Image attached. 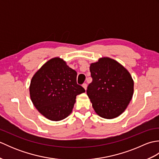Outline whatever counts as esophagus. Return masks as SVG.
<instances>
[{
	"instance_id": "34e87169",
	"label": "esophagus",
	"mask_w": 159,
	"mask_h": 159,
	"mask_svg": "<svg viewBox=\"0 0 159 159\" xmlns=\"http://www.w3.org/2000/svg\"><path fill=\"white\" fill-rule=\"evenodd\" d=\"M83 88L85 89V90L86 91V90H87V84H86V83H84L83 85Z\"/></svg>"
}]
</instances>
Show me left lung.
<instances>
[{
    "instance_id": "left-lung-1",
    "label": "left lung",
    "mask_w": 159,
    "mask_h": 159,
    "mask_svg": "<svg viewBox=\"0 0 159 159\" xmlns=\"http://www.w3.org/2000/svg\"><path fill=\"white\" fill-rule=\"evenodd\" d=\"M92 82L87 94L97 115L113 119L126 110L133 98L134 81L130 72L117 61L101 57L90 64Z\"/></svg>"
}]
</instances>
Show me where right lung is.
<instances>
[{"instance_id": "right-lung-1", "label": "right lung", "mask_w": 159, "mask_h": 159, "mask_svg": "<svg viewBox=\"0 0 159 159\" xmlns=\"http://www.w3.org/2000/svg\"><path fill=\"white\" fill-rule=\"evenodd\" d=\"M77 73L60 57L46 61L33 76L30 98L39 112L51 121H61L72 113L76 96L85 92L76 83Z\"/></svg>"}]
</instances>
